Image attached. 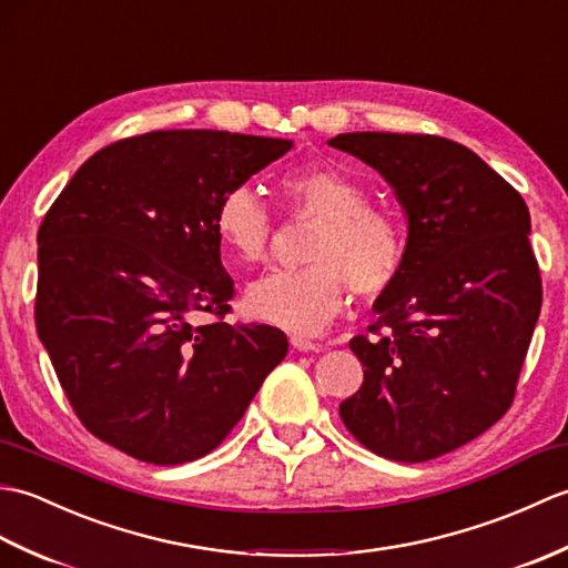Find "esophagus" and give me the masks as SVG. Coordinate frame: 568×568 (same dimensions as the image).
Returning <instances> with one entry per match:
<instances>
[{
  "label": "esophagus",
  "instance_id": "1",
  "mask_svg": "<svg viewBox=\"0 0 568 568\" xmlns=\"http://www.w3.org/2000/svg\"><path fill=\"white\" fill-rule=\"evenodd\" d=\"M291 346L295 348V352H320L322 344H315L305 339V336H291Z\"/></svg>",
  "mask_w": 568,
  "mask_h": 568
}]
</instances>
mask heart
<instances>
[{
  "label": "heart",
  "mask_w": 568,
  "mask_h": 568,
  "mask_svg": "<svg viewBox=\"0 0 568 568\" xmlns=\"http://www.w3.org/2000/svg\"><path fill=\"white\" fill-rule=\"evenodd\" d=\"M277 190L297 216L315 220L303 268L261 275L246 287L251 317L293 334L327 329L356 295H378L397 281L407 258L400 216L368 202V187L339 168L303 165L277 180ZM275 232L273 214L251 185H232L216 202L214 234L226 261L244 268L265 258Z\"/></svg>",
  "instance_id": "obj_1"
}]
</instances>
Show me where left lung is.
<instances>
[{
	"label": "left lung",
	"mask_w": 568,
	"mask_h": 568,
	"mask_svg": "<svg viewBox=\"0 0 568 568\" xmlns=\"http://www.w3.org/2000/svg\"><path fill=\"white\" fill-rule=\"evenodd\" d=\"M329 146L388 180L407 212V258L348 346L364 383L346 429L390 462L419 464L508 413L541 310L529 210L474 151L432 134H339Z\"/></svg>",
	"instance_id": "1"
}]
</instances>
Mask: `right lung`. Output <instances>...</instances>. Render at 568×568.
I'll return each instance as SVG.
<instances>
[{
  "label": "right lung",
  "instance_id": "1",
  "mask_svg": "<svg viewBox=\"0 0 568 568\" xmlns=\"http://www.w3.org/2000/svg\"><path fill=\"white\" fill-rule=\"evenodd\" d=\"M283 139L149 131L84 161L39 229L36 329L84 429L139 462L216 449L287 354L268 324H229L214 210L291 151ZM207 316V321H202Z\"/></svg>",
  "mask_w": 568,
  "mask_h": 568
}]
</instances>
